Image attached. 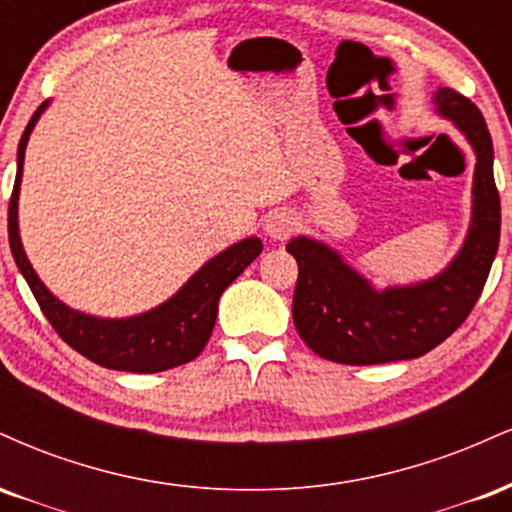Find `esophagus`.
Wrapping results in <instances>:
<instances>
[{
    "label": "esophagus",
    "mask_w": 512,
    "mask_h": 512,
    "mask_svg": "<svg viewBox=\"0 0 512 512\" xmlns=\"http://www.w3.org/2000/svg\"><path fill=\"white\" fill-rule=\"evenodd\" d=\"M264 231H267L269 238L286 240L296 231V219H293V214H289V211H274V214L267 216Z\"/></svg>",
    "instance_id": "esophagus-1"
}]
</instances>
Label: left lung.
Returning a JSON list of instances; mask_svg holds the SVG:
<instances>
[{
    "mask_svg": "<svg viewBox=\"0 0 512 512\" xmlns=\"http://www.w3.org/2000/svg\"><path fill=\"white\" fill-rule=\"evenodd\" d=\"M438 113L462 129L477 154L474 214L460 255L436 279L375 291L337 252L310 238L286 250L298 262L293 322L317 356L344 366L424 356L450 337L477 305L501 238V197L493 180V142L484 115L452 88L433 96Z\"/></svg>",
    "mask_w": 512,
    "mask_h": 512,
    "instance_id": "left-lung-1",
    "label": "left lung"
}]
</instances>
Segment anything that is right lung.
<instances>
[{"instance_id": "1", "label": "right lung", "mask_w": 512, "mask_h": 512, "mask_svg": "<svg viewBox=\"0 0 512 512\" xmlns=\"http://www.w3.org/2000/svg\"><path fill=\"white\" fill-rule=\"evenodd\" d=\"M45 105L48 103L35 110L26 132L21 134L19 168H16L14 192L9 199L11 255H14L23 279L31 286L40 310L64 342L103 368L127 370V373H161V370L195 361L207 346L211 332H214L221 293L245 272L250 262H255V257L262 252V243L257 238L240 240L238 245L204 264L170 301L144 315L127 317V320H101V317H91L67 308L45 289L43 281L33 272L31 262L23 252L19 238V214H16L28 134H31Z\"/></svg>"}]
</instances>
